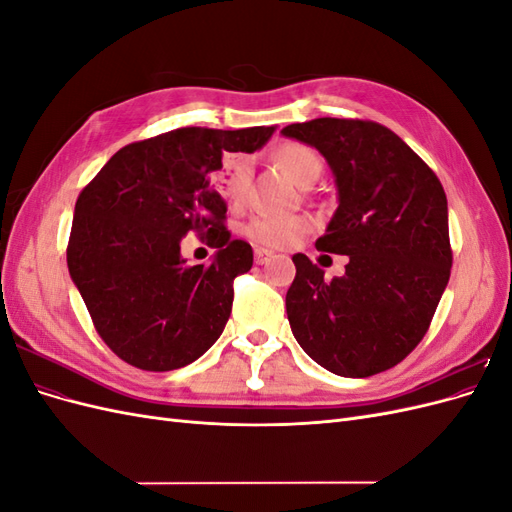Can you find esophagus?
I'll use <instances>...</instances> for the list:
<instances>
[{
	"label": "esophagus",
	"instance_id": "1",
	"mask_svg": "<svg viewBox=\"0 0 512 512\" xmlns=\"http://www.w3.org/2000/svg\"><path fill=\"white\" fill-rule=\"evenodd\" d=\"M254 254H256V265H265V262H269V258L273 256V252L265 250V247H256Z\"/></svg>",
	"mask_w": 512,
	"mask_h": 512
}]
</instances>
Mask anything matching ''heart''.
<instances>
[{
    "label": "heart",
    "instance_id": "obj_1",
    "mask_svg": "<svg viewBox=\"0 0 512 512\" xmlns=\"http://www.w3.org/2000/svg\"><path fill=\"white\" fill-rule=\"evenodd\" d=\"M273 160L277 168H280L290 181L301 185V188L312 185L322 170V160L318 153L312 147H305L299 143L282 145L273 153ZM250 179L252 166L250 162L241 158H228L218 173V183L222 185L224 194L230 200H235V203H241L245 198L247 188H250ZM307 230L309 222L305 218H258L245 228L247 237L252 241L271 247H286L297 241L301 235H305Z\"/></svg>",
    "mask_w": 512,
    "mask_h": 512
}]
</instances>
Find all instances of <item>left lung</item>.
Masks as SVG:
<instances>
[{"label": "left lung", "instance_id": "1", "mask_svg": "<svg viewBox=\"0 0 512 512\" xmlns=\"http://www.w3.org/2000/svg\"><path fill=\"white\" fill-rule=\"evenodd\" d=\"M282 134L327 160L337 209L316 247L350 258L346 273L329 282L305 254L292 256V335L337 376L380 374L421 342L451 277L442 183L395 132L374 121L322 117L292 123Z\"/></svg>", "mask_w": 512, "mask_h": 512}]
</instances>
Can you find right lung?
I'll use <instances>...</instances> for the list:
<instances>
[{
  "label": "right lung",
  "mask_w": 512,
  "mask_h": 512,
  "mask_svg": "<svg viewBox=\"0 0 512 512\" xmlns=\"http://www.w3.org/2000/svg\"><path fill=\"white\" fill-rule=\"evenodd\" d=\"M275 126L179 128L119 149L81 192L68 271L96 331L119 359L170 371L194 363L222 335L232 280L250 271L252 245L230 239L226 203L213 188L224 153H254ZM194 231L218 246L209 266H185Z\"/></svg>",
  "instance_id": "add662e5"
}]
</instances>
